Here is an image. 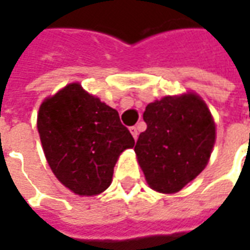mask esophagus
<instances>
[{
    "label": "esophagus",
    "instance_id": "esophagus-1",
    "mask_svg": "<svg viewBox=\"0 0 250 250\" xmlns=\"http://www.w3.org/2000/svg\"><path fill=\"white\" fill-rule=\"evenodd\" d=\"M130 132H131V135L134 136V139H136L138 135H139V131H138L136 127H130Z\"/></svg>",
    "mask_w": 250,
    "mask_h": 250
}]
</instances>
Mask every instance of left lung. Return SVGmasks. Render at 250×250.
<instances>
[{
	"mask_svg": "<svg viewBox=\"0 0 250 250\" xmlns=\"http://www.w3.org/2000/svg\"><path fill=\"white\" fill-rule=\"evenodd\" d=\"M147 128L135 154L148 186L173 194L191 182L209 162L215 125L208 105L195 93L165 96L146 107Z\"/></svg>",
	"mask_w": 250,
	"mask_h": 250,
	"instance_id": "left-lung-1",
	"label": "left lung"
}]
</instances>
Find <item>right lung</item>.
Returning <instances> with one entry per match:
<instances>
[{"label":"right lung","mask_w":250,"mask_h":250,"mask_svg":"<svg viewBox=\"0 0 250 250\" xmlns=\"http://www.w3.org/2000/svg\"><path fill=\"white\" fill-rule=\"evenodd\" d=\"M37 130L56 178L87 197L108 188L119 155L135 145L118 111L85 92L79 83L42 102Z\"/></svg>","instance_id":"obj_1"}]
</instances>
